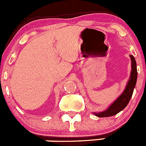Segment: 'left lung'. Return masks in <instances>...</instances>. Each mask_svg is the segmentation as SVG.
Returning <instances> with one entry per match:
<instances>
[{
  "instance_id": "1",
  "label": "left lung",
  "mask_w": 146,
  "mask_h": 146,
  "mask_svg": "<svg viewBox=\"0 0 146 146\" xmlns=\"http://www.w3.org/2000/svg\"><path fill=\"white\" fill-rule=\"evenodd\" d=\"M132 61V71L130 75V80L127 84V86L125 88L123 93L120 95L119 98L117 99L115 102L104 111L99 113H94L95 115H96L99 117H107L113 116L115 115L119 111H122L124 108L126 107L127 104L130 102L132 96H133L134 88L135 86L136 81H137V68H136V62L135 59L133 55H130Z\"/></svg>"
}]
</instances>
